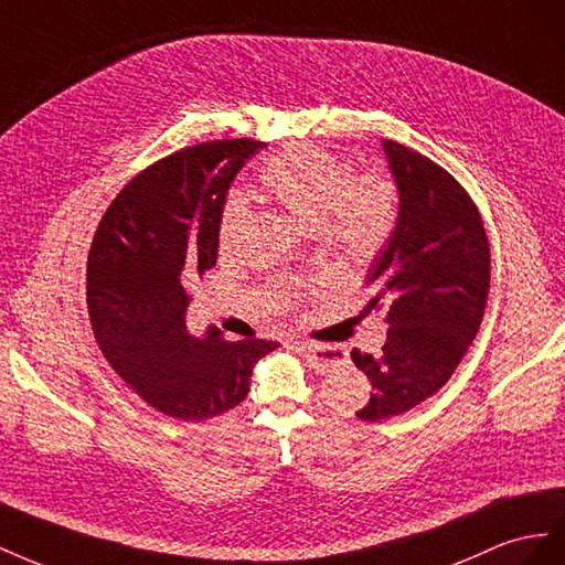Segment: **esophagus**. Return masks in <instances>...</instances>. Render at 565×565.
<instances>
[{
  "label": "esophagus",
  "mask_w": 565,
  "mask_h": 565,
  "mask_svg": "<svg viewBox=\"0 0 565 565\" xmlns=\"http://www.w3.org/2000/svg\"><path fill=\"white\" fill-rule=\"evenodd\" d=\"M296 352H300L305 360L310 362L312 369H317V372H329L331 366L341 364L345 358L341 352H338L335 348H329V345H317V343H294Z\"/></svg>",
  "instance_id": "obj_1"
}]
</instances>
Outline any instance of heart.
<instances>
[{
  "label": "heart",
  "instance_id": "1",
  "mask_svg": "<svg viewBox=\"0 0 565 565\" xmlns=\"http://www.w3.org/2000/svg\"><path fill=\"white\" fill-rule=\"evenodd\" d=\"M265 201L279 205L298 224L315 230L348 265H369L388 246L397 222V189L383 174L352 177L341 158L317 147H294L271 158L260 172ZM246 203L232 196L224 205L217 241L232 250L246 230ZM277 305H294L296 291L279 286Z\"/></svg>",
  "mask_w": 565,
  "mask_h": 565
}]
</instances>
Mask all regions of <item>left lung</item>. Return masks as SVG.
Listing matches in <instances>:
<instances>
[{
    "label": "left lung",
    "instance_id": "obj_1",
    "mask_svg": "<svg viewBox=\"0 0 565 565\" xmlns=\"http://www.w3.org/2000/svg\"><path fill=\"white\" fill-rule=\"evenodd\" d=\"M383 151L399 193L388 246L369 267L364 315L385 312L381 354L352 350L372 381L362 422L405 414L438 393L480 329L490 294V244L466 189L430 158L393 139Z\"/></svg>",
    "mask_w": 565,
    "mask_h": 565
}]
</instances>
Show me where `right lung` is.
Segmentation results:
<instances>
[{
	"instance_id": "1",
	"label": "right lung",
	"mask_w": 565,
	"mask_h": 565,
	"mask_svg": "<svg viewBox=\"0 0 565 565\" xmlns=\"http://www.w3.org/2000/svg\"><path fill=\"white\" fill-rule=\"evenodd\" d=\"M265 147L217 139L186 147L125 184L96 227L87 310L116 374L160 414L205 422L244 402L255 362L279 343L186 331V279L217 263V224L236 172Z\"/></svg>"
}]
</instances>
